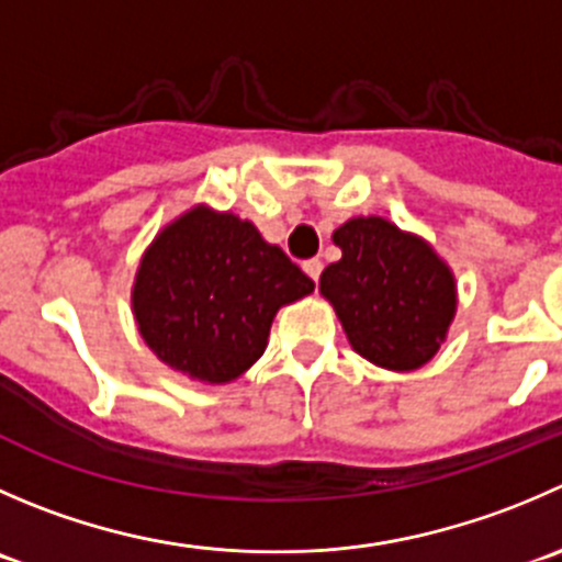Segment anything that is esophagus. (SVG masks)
<instances>
[{"label":"esophagus","instance_id":"obj_1","mask_svg":"<svg viewBox=\"0 0 562 562\" xmlns=\"http://www.w3.org/2000/svg\"><path fill=\"white\" fill-rule=\"evenodd\" d=\"M304 271H307V277H313V280L318 282L321 271H324V263H321L318 258H310V260H304Z\"/></svg>","mask_w":562,"mask_h":562}]
</instances>
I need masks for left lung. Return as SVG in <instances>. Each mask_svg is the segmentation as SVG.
<instances>
[{
	"label": "left lung",
	"mask_w": 562,
	"mask_h": 562,
	"mask_svg": "<svg viewBox=\"0 0 562 562\" xmlns=\"http://www.w3.org/2000/svg\"><path fill=\"white\" fill-rule=\"evenodd\" d=\"M342 249L321 274L353 351L390 370H414L439 351L456 313V282L423 238L381 216L335 231Z\"/></svg>",
	"instance_id": "1"
}]
</instances>
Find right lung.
<instances>
[{
  "instance_id": "right-lung-1",
  "label": "right lung",
  "mask_w": 562,
  "mask_h": 562,
  "mask_svg": "<svg viewBox=\"0 0 562 562\" xmlns=\"http://www.w3.org/2000/svg\"><path fill=\"white\" fill-rule=\"evenodd\" d=\"M313 288L252 222L200 205L150 244L131 302L161 362L189 379L225 384L263 353L277 310Z\"/></svg>"
}]
</instances>
